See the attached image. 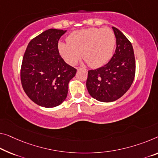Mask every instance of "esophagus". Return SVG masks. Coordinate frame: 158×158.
<instances>
[{
    "mask_svg": "<svg viewBox=\"0 0 158 158\" xmlns=\"http://www.w3.org/2000/svg\"><path fill=\"white\" fill-rule=\"evenodd\" d=\"M81 69H82L81 68H80V67H77V71H79V70H81Z\"/></svg>",
    "mask_w": 158,
    "mask_h": 158,
    "instance_id": "1",
    "label": "esophagus"
}]
</instances>
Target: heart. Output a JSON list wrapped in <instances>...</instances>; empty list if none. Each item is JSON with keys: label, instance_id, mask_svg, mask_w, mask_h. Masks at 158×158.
Wrapping results in <instances>:
<instances>
[{"label": "heart", "instance_id": "1", "mask_svg": "<svg viewBox=\"0 0 158 158\" xmlns=\"http://www.w3.org/2000/svg\"><path fill=\"white\" fill-rule=\"evenodd\" d=\"M115 44V35L111 29L90 27L73 31L68 37V42H59L58 48L67 64H76L82 52L89 66L99 68L112 57Z\"/></svg>", "mask_w": 158, "mask_h": 158}]
</instances>
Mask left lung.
Masks as SVG:
<instances>
[{
	"mask_svg": "<svg viewBox=\"0 0 158 158\" xmlns=\"http://www.w3.org/2000/svg\"><path fill=\"white\" fill-rule=\"evenodd\" d=\"M116 39L115 53L102 67L89 70L86 87L94 99L111 102L120 98L130 88L135 73L134 52L130 41L112 27Z\"/></svg>",
	"mask_w": 158,
	"mask_h": 158,
	"instance_id": "1",
	"label": "left lung"
}]
</instances>
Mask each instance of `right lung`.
<instances>
[{
	"mask_svg": "<svg viewBox=\"0 0 158 158\" xmlns=\"http://www.w3.org/2000/svg\"><path fill=\"white\" fill-rule=\"evenodd\" d=\"M66 30L49 29L28 44L22 63L20 78L24 91L43 107L59 106L66 98L69 81L77 70L64 61L58 43Z\"/></svg>",
	"mask_w": 158,
	"mask_h": 158,
	"instance_id": "1",
	"label": "right lung"
}]
</instances>
